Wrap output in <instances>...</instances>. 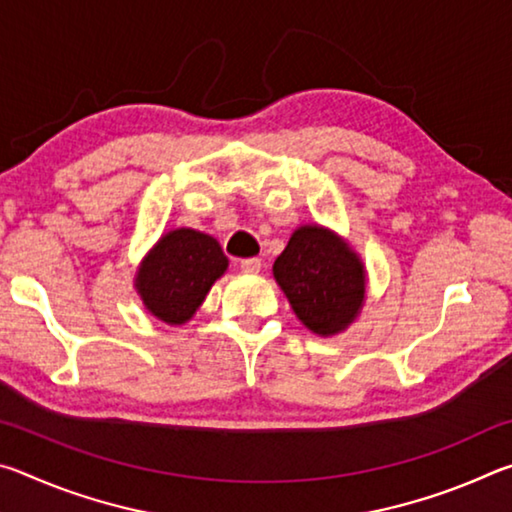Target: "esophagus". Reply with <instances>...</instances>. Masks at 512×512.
<instances>
[{"label":"esophagus","instance_id":"obj_1","mask_svg":"<svg viewBox=\"0 0 512 512\" xmlns=\"http://www.w3.org/2000/svg\"><path fill=\"white\" fill-rule=\"evenodd\" d=\"M239 266H241V271H244V273H257L259 268H262V259L246 257V259H241Z\"/></svg>","mask_w":512,"mask_h":512}]
</instances>
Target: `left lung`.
<instances>
[{
  "label": "left lung",
  "mask_w": 512,
  "mask_h": 512,
  "mask_svg": "<svg viewBox=\"0 0 512 512\" xmlns=\"http://www.w3.org/2000/svg\"><path fill=\"white\" fill-rule=\"evenodd\" d=\"M273 275L296 316L316 334L352 323L363 302L366 277L357 255L318 225L296 230L275 259Z\"/></svg>",
  "instance_id": "1"
}]
</instances>
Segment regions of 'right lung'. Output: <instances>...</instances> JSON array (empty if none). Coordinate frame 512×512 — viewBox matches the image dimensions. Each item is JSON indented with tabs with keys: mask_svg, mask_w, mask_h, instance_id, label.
Masks as SVG:
<instances>
[{
	"mask_svg": "<svg viewBox=\"0 0 512 512\" xmlns=\"http://www.w3.org/2000/svg\"><path fill=\"white\" fill-rule=\"evenodd\" d=\"M228 268L219 241L196 230H173L160 239L137 275L146 309L164 323L192 318L216 277Z\"/></svg>",
	"mask_w": 512,
	"mask_h": 512,
	"instance_id": "obj_1",
	"label": "right lung"
}]
</instances>
